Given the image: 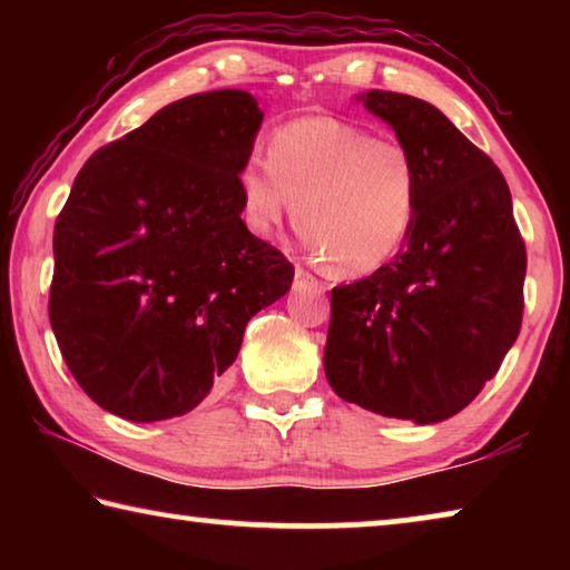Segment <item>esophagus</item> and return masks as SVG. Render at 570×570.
I'll return each instance as SVG.
<instances>
[{
    "label": "esophagus",
    "mask_w": 570,
    "mask_h": 570,
    "mask_svg": "<svg viewBox=\"0 0 570 570\" xmlns=\"http://www.w3.org/2000/svg\"><path fill=\"white\" fill-rule=\"evenodd\" d=\"M294 288H320L322 292V282L316 276H312L306 272L304 266H296L294 272Z\"/></svg>",
    "instance_id": "obj_1"
}]
</instances>
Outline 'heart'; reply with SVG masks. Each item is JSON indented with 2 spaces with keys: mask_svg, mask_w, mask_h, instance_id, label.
I'll use <instances>...</instances> for the list:
<instances>
[{
  "mask_svg": "<svg viewBox=\"0 0 570 570\" xmlns=\"http://www.w3.org/2000/svg\"><path fill=\"white\" fill-rule=\"evenodd\" d=\"M238 190L250 234L272 236L296 204L314 256L342 276H366L397 256L417 224L422 170L402 142L316 115L282 125L268 156L240 168Z\"/></svg>",
  "mask_w": 570,
  "mask_h": 570,
  "instance_id": "obj_1",
  "label": "heart"
}]
</instances>
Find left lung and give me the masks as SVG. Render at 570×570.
<instances>
[{"mask_svg":"<svg viewBox=\"0 0 570 570\" xmlns=\"http://www.w3.org/2000/svg\"><path fill=\"white\" fill-rule=\"evenodd\" d=\"M422 170V204L390 264L332 288L324 372L342 400L417 424L478 397L523 322L525 244L503 173L435 105L356 95Z\"/></svg>","mask_w":570,"mask_h":570,"instance_id":"left-lung-1","label":"left lung"}]
</instances>
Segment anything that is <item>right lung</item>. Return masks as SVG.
I'll list each match as a JSON object with an SVG mask.
<instances>
[{"label": "right lung", "mask_w": 570, "mask_h": 570, "mask_svg": "<svg viewBox=\"0 0 570 570\" xmlns=\"http://www.w3.org/2000/svg\"><path fill=\"white\" fill-rule=\"evenodd\" d=\"M262 120L246 90L190 95L77 173L55 224L50 324L102 410L190 412L224 382L250 316L292 288L294 266L240 220Z\"/></svg>", "instance_id": "1"}]
</instances>
